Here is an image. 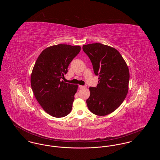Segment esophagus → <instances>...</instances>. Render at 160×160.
<instances>
[{"label": "esophagus", "instance_id": "esophagus-1", "mask_svg": "<svg viewBox=\"0 0 160 160\" xmlns=\"http://www.w3.org/2000/svg\"><path fill=\"white\" fill-rule=\"evenodd\" d=\"M86 86H82V85H79V88H80V89H84V88H86Z\"/></svg>", "mask_w": 160, "mask_h": 160}]
</instances>
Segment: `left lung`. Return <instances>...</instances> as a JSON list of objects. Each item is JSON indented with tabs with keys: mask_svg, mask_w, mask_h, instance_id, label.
<instances>
[{
	"mask_svg": "<svg viewBox=\"0 0 160 160\" xmlns=\"http://www.w3.org/2000/svg\"><path fill=\"white\" fill-rule=\"evenodd\" d=\"M89 58L94 73L98 76L97 87H90L86 100L92 113L106 116L116 110L125 99L128 91V67L121 54L114 48L100 43L83 46Z\"/></svg>",
	"mask_w": 160,
	"mask_h": 160,
	"instance_id": "8db88e82",
	"label": "left lung"
}]
</instances>
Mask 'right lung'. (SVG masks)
Wrapping results in <instances>:
<instances>
[{
	"mask_svg": "<svg viewBox=\"0 0 160 160\" xmlns=\"http://www.w3.org/2000/svg\"><path fill=\"white\" fill-rule=\"evenodd\" d=\"M80 50L78 46H50L39 54L33 67L31 77L33 94L46 113L55 118L66 116L72 110L78 85L62 80Z\"/></svg>",
	"mask_w": 160,
	"mask_h": 160,
	"instance_id": "obj_1",
	"label": "right lung"
}]
</instances>
